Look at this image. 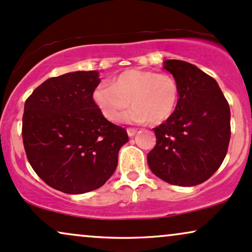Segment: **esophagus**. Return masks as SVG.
I'll return each instance as SVG.
<instances>
[{
  "mask_svg": "<svg viewBox=\"0 0 252 252\" xmlns=\"http://www.w3.org/2000/svg\"><path fill=\"white\" fill-rule=\"evenodd\" d=\"M136 132H138V129L135 128H127V134H128V136H134L136 134Z\"/></svg>",
  "mask_w": 252,
  "mask_h": 252,
  "instance_id": "esophagus-1",
  "label": "esophagus"
}]
</instances>
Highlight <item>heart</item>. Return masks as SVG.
Instances as JSON below:
<instances>
[{
  "instance_id": "heart-1",
  "label": "heart",
  "mask_w": 252,
  "mask_h": 252,
  "mask_svg": "<svg viewBox=\"0 0 252 252\" xmlns=\"http://www.w3.org/2000/svg\"><path fill=\"white\" fill-rule=\"evenodd\" d=\"M93 99L107 120L120 121L129 104L134 105L127 120L152 124L166 121L179 101V85L172 76L152 70H127L114 83L100 84Z\"/></svg>"
}]
</instances>
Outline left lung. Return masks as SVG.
<instances>
[{"instance_id":"1","label":"left lung","mask_w":252,"mask_h":252,"mask_svg":"<svg viewBox=\"0 0 252 252\" xmlns=\"http://www.w3.org/2000/svg\"><path fill=\"white\" fill-rule=\"evenodd\" d=\"M179 85L175 111L153 128L157 145L147 155L154 175L170 185L207 181L224 160L230 141V108L213 77L178 60L163 62Z\"/></svg>"}]
</instances>
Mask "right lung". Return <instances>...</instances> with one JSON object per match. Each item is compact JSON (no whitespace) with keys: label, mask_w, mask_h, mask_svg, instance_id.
I'll return each instance as SVG.
<instances>
[{"label":"right lung","mask_w":252,"mask_h":252,"mask_svg":"<svg viewBox=\"0 0 252 252\" xmlns=\"http://www.w3.org/2000/svg\"><path fill=\"white\" fill-rule=\"evenodd\" d=\"M98 71H76L40 84L24 105L22 136L37 175L66 194L100 188L128 141L125 128L102 116L93 92Z\"/></svg>","instance_id":"obj_1"}]
</instances>
